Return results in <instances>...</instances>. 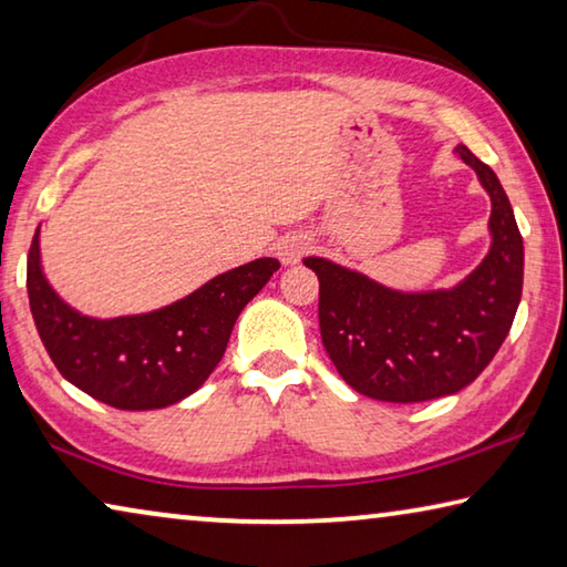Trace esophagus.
Returning a JSON list of instances; mask_svg holds the SVG:
<instances>
[{"mask_svg": "<svg viewBox=\"0 0 567 567\" xmlns=\"http://www.w3.org/2000/svg\"><path fill=\"white\" fill-rule=\"evenodd\" d=\"M308 251H310V239L302 235H290L277 245V257H280L282 265H298Z\"/></svg>", "mask_w": 567, "mask_h": 567, "instance_id": "1", "label": "esophagus"}]
</instances>
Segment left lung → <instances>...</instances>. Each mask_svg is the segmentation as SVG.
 Listing matches in <instances>:
<instances>
[{"label": "left lung", "instance_id": "obj_1", "mask_svg": "<svg viewBox=\"0 0 567 567\" xmlns=\"http://www.w3.org/2000/svg\"><path fill=\"white\" fill-rule=\"evenodd\" d=\"M492 199V249L454 290L403 295L320 257V336L343 381L368 399L431 401L462 391L489 365L523 298V235L494 171L466 146Z\"/></svg>", "mask_w": 567, "mask_h": 567}]
</instances>
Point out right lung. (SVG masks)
<instances>
[{
  "instance_id": "add662e5",
  "label": "right lung",
  "mask_w": 567,
  "mask_h": 567,
  "mask_svg": "<svg viewBox=\"0 0 567 567\" xmlns=\"http://www.w3.org/2000/svg\"><path fill=\"white\" fill-rule=\"evenodd\" d=\"M277 269V259L262 257L214 277L168 308L93 320L68 308L44 280L34 231L27 295L42 346L70 383L113 409L148 411L186 399L209 379L239 312Z\"/></svg>"
}]
</instances>
